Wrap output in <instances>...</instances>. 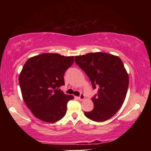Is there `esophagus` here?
I'll return each mask as SVG.
<instances>
[{"label": "esophagus", "instance_id": "obj_1", "mask_svg": "<svg viewBox=\"0 0 151 151\" xmlns=\"http://www.w3.org/2000/svg\"><path fill=\"white\" fill-rule=\"evenodd\" d=\"M78 99L79 101H83V100H84V99H85V95H84V94L81 93V94H80V96H79L78 97Z\"/></svg>", "mask_w": 151, "mask_h": 151}]
</instances>
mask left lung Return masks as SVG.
<instances>
[{"instance_id":"1","label":"left lung","mask_w":151,"mask_h":151,"mask_svg":"<svg viewBox=\"0 0 151 151\" xmlns=\"http://www.w3.org/2000/svg\"><path fill=\"white\" fill-rule=\"evenodd\" d=\"M91 82L93 89L98 87L93 98L94 108L85 112L88 119L103 122L114 115L123 104L129 87V75L121 58L105 52L88 53L75 57Z\"/></svg>"}]
</instances>
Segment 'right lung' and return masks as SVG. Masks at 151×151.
<instances>
[{"mask_svg": "<svg viewBox=\"0 0 151 151\" xmlns=\"http://www.w3.org/2000/svg\"><path fill=\"white\" fill-rule=\"evenodd\" d=\"M74 63V57L44 53L30 58L19 75V85L25 104L35 117L55 122L66 112L67 103L74 97L60 90L64 75Z\"/></svg>", "mask_w": 151, "mask_h": 151, "instance_id": "right-lung-1", "label": "right lung"}]
</instances>
